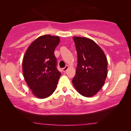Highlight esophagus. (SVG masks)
<instances>
[{
  "mask_svg": "<svg viewBox=\"0 0 131 131\" xmlns=\"http://www.w3.org/2000/svg\"><path fill=\"white\" fill-rule=\"evenodd\" d=\"M69 69V66H66V67H64V68H63V69H62V71H64V72H65V71H66L67 70V69Z\"/></svg>",
  "mask_w": 131,
  "mask_h": 131,
  "instance_id": "obj_1",
  "label": "esophagus"
}]
</instances>
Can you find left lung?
Here are the masks:
<instances>
[{
	"instance_id": "obj_1",
	"label": "left lung",
	"mask_w": 131,
	"mask_h": 131,
	"mask_svg": "<svg viewBox=\"0 0 131 131\" xmlns=\"http://www.w3.org/2000/svg\"><path fill=\"white\" fill-rule=\"evenodd\" d=\"M78 53L73 85L80 95L90 97L102 88L107 75V60L101 48L86 37H73Z\"/></svg>"
}]
</instances>
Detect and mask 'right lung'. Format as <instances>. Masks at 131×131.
I'll return each instance as SVG.
<instances>
[{"label":"right lung","mask_w":131,"mask_h":131,"mask_svg":"<svg viewBox=\"0 0 131 131\" xmlns=\"http://www.w3.org/2000/svg\"><path fill=\"white\" fill-rule=\"evenodd\" d=\"M60 37L51 35L39 37L28 46L23 60L24 79L33 94L45 98L56 89L61 73L57 68L54 51Z\"/></svg>","instance_id":"right-lung-1"}]
</instances>
